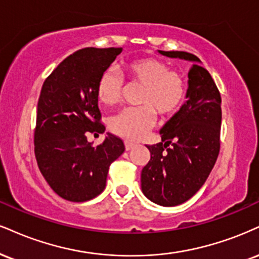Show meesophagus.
Listing matches in <instances>:
<instances>
[{
    "label": "esophagus",
    "instance_id": "obj_1",
    "mask_svg": "<svg viewBox=\"0 0 259 259\" xmlns=\"http://www.w3.org/2000/svg\"><path fill=\"white\" fill-rule=\"evenodd\" d=\"M124 145H125V149H126V151H130V149L135 147V146H136V143H135V142H132V141H129V140H126V141L124 142Z\"/></svg>",
    "mask_w": 259,
    "mask_h": 259
}]
</instances>
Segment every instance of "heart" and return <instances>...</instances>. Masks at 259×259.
<instances>
[{"label":"heart","instance_id":"heart-1","mask_svg":"<svg viewBox=\"0 0 259 259\" xmlns=\"http://www.w3.org/2000/svg\"><path fill=\"white\" fill-rule=\"evenodd\" d=\"M123 71L132 83L140 84L138 102L141 106L118 112L110 119V126L123 138L138 140L154 125L155 112L171 116L180 110L186 98V83L176 71L164 61L142 58L123 64ZM121 78L108 68L99 78L96 96L104 105H114L119 100Z\"/></svg>","mask_w":259,"mask_h":259}]
</instances>
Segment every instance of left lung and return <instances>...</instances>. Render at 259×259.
Here are the masks:
<instances>
[{
	"label": "left lung",
	"instance_id": "left-lung-1",
	"mask_svg": "<svg viewBox=\"0 0 259 259\" xmlns=\"http://www.w3.org/2000/svg\"><path fill=\"white\" fill-rule=\"evenodd\" d=\"M158 52L164 57L193 62L187 101L160 129L161 142L147 146L151 159L141 171L143 194L161 206H176L201 188L219 157L221 95L195 55Z\"/></svg>",
	"mask_w": 259,
	"mask_h": 259
}]
</instances>
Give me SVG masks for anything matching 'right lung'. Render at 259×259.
Segmentation results:
<instances>
[{"instance_id": "1", "label": "right lung", "mask_w": 259, "mask_h": 259, "mask_svg": "<svg viewBox=\"0 0 259 259\" xmlns=\"http://www.w3.org/2000/svg\"><path fill=\"white\" fill-rule=\"evenodd\" d=\"M121 48H83L59 64L43 83L37 105L35 155L45 180L59 197L87 201L105 189L110 165L124 143L108 134L93 147L87 132L102 134L96 85Z\"/></svg>"}]
</instances>
